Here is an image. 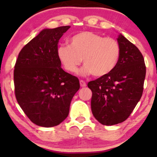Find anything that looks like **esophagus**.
Segmentation results:
<instances>
[{"label": "esophagus", "instance_id": "obj_1", "mask_svg": "<svg viewBox=\"0 0 157 157\" xmlns=\"http://www.w3.org/2000/svg\"><path fill=\"white\" fill-rule=\"evenodd\" d=\"M80 86L81 87H86V83L84 81L80 80Z\"/></svg>", "mask_w": 157, "mask_h": 157}]
</instances>
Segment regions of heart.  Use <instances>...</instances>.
<instances>
[{
  "instance_id": "1",
  "label": "heart",
  "mask_w": 157,
  "mask_h": 157,
  "mask_svg": "<svg viewBox=\"0 0 157 157\" xmlns=\"http://www.w3.org/2000/svg\"><path fill=\"white\" fill-rule=\"evenodd\" d=\"M69 45H60L56 53L66 70L76 73L81 62L85 64L81 71L82 75L95 77L106 76L117 66L121 49L114 38L91 31H82L70 38Z\"/></svg>"
}]
</instances>
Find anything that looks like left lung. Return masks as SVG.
I'll return each mask as SVG.
<instances>
[{"mask_svg": "<svg viewBox=\"0 0 157 157\" xmlns=\"http://www.w3.org/2000/svg\"><path fill=\"white\" fill-rule=\"evenodd\" d=\"M118 63L106 76L90 81L91 111L103 125L121 123L129 117L142 96L146 76L144 59L138 48L119 33Z\"/></svg>", "mask_w": 157, "mask_h": 157, "instance_id": "obj_1", "label": "left lung"}]
</instances>
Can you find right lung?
Wrapping results in <instances>:
<instances>
[{
  "mask_svg": "<svg viewBox=\"0 0 157 157\" xmlns=\"http://www.w3.org/2000/svg\"><path fill=\"white\" fill-rule=\"evenodd\" d=\"M69 25L42 30L19 53L14 69L18 104L36 125L53 127L66 119L80 88L76 76L64 71L57 56L59 39Z\"/></svg>",
  "mask_w": 157,
  "mask_h": 157,
  "instance_id": "obj_1",
  "label": "right lung"
}]
</instances>
